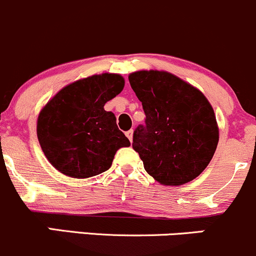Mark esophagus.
I'll use <instances>...</instances> for the list:
<instances>
[{
  "mask_svg": "<svg viewBox=\"0 0 256 256\" xmlns=\"http://www.w3.org/2000/svg\"><path fill=\"white\" fill-rule=\"evenodd\" d=\"M125 134H126V136H128V138L130 140V142H132V134H134V130H128V131H126Z\"/></svg>",
  "mask_w": 256,
  "mask_h": 256,
  "instance_id": "obj_1",
  "label": "esophagus"
}]
</instances>
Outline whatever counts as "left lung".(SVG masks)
I'll return each instance as SVG.
<instances>
[{
	"label": "left lung",
	"mask_w": 256,
	"mask_h": 256,
	"mask_svg": "<svg viewBox=\"0 0 256 256\" xmlns=\"http://www.w3.org/2000/svg\"><path fill=\"white\" fill-rule=\"evenodd\" d=\"M128 81L146 114L132 142L146 171L166 186L194 180L208 166L218 142L214 109L206 96L166 72H136Z\"/></svg>",
	"instance_id": "1"
}]
</instances>
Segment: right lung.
<instances>
[{
    "instance_id": "obj_1",
    "label": "right lung",
    "mask_w": 256,
    "mask_h": 256,
    "mask_svg": "<svg viewBox=\"0 0 256 256\" xmlns=\"http://www.w3.org/2000/svg\"><path fill=\"white\" fill-rule=\"evenodd\" d=\"M118 74L94 75L62 88L41 110L38 138L48 162L64 175L86 178L110 168L130 141L104 104L122 91Z\"/></svg>"
}]
</instances>
